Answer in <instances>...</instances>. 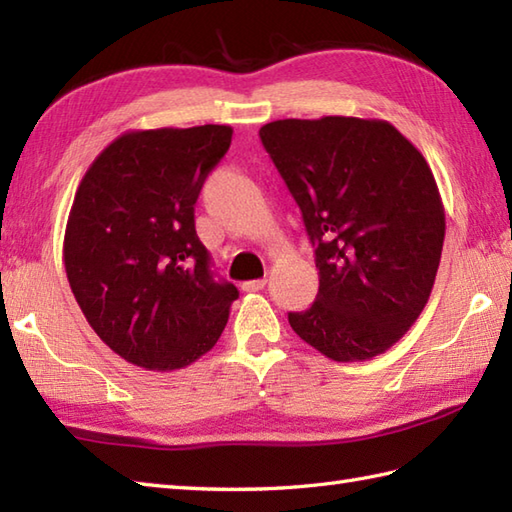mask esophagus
Here are the masks:
<instances>
[{
    "label": "esophagus",
    "instance_id": "obj_1",
    "mask_svg": "<svg viewBox=\"0 0 512 512\" xmlns=\"http://www.w3.org/2000/svg\"><path fill=\"white\" fill-rule=\"evenodd\" d=\"M264 286H266V279H250V281H244L242 290H246V292H259V290H264Z\"/></svg>",
    "mask_w": 512,
    "mask_h": 512
}]
</instances>
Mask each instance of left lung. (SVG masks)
<instances>
[{
  "instance_id": "8db88e82",
  "label": "left lung",
  "mask_w": 512,
  "mask_h": 512,
  "mask_svg": "<svg viewBox=\"0 0 512 512\" xmlns=\"http://www.w3.org/2000/svg\"><path fill=\"white\" fill-rule=\"evenodd\" d=\"M259 136L317 246V301L290 312V328L336 363L387 352L440 266L447 224L427 160L380 118H284Z\"/></svg>"
}]
</instances>
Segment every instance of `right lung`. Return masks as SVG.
<instances>
[{"label": "right lung", "instance_id": "add662e5", "mask_svg": "<svg viewBox=\"0 0 512 512\" xmlns=\"http://www.w3.org/2000/svg\"><path fill=\"white\" fill-rule=\"evenodd\" d=\"M233 127L134 129L112 140L76 189L63 264L99 339L127 363L173 372L220 339L239 292L215 281L193 206Z\"/></svg>", "mask_w": 512, "mask_h": 512}]
</instances>
